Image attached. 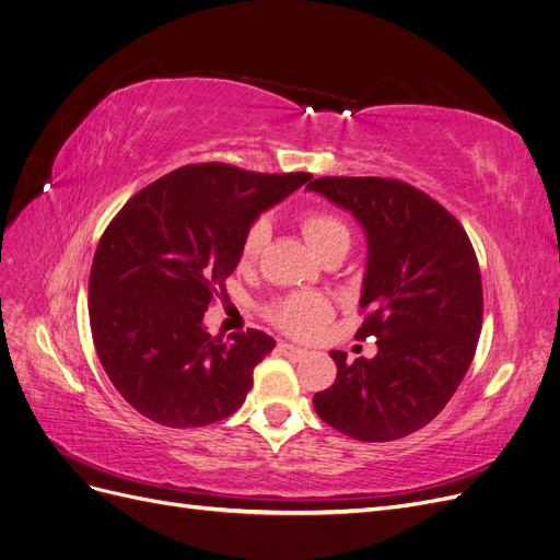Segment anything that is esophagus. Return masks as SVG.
<instances>
[{"mask_svg": "<svg viewBox=\"0 0 560 560\" xmlns=\"http://www.w3.org/2000/svg\"><path fill=\"white\" fill-rule=\"evenodd\" d=\"M278 349H280L284 355L294 358V361H299V358H303V355L307 353L305 349H301V347H296V345H289V342H280V345H278Z\"/></svg>", "mask_w": 560, "mask_h": 560, "instance_id": "esophagus-1", "label": "esophagus"}]
</instances>
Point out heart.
<instances>
[{
  "mask_svg": "<svg viewBox=\"0 0 560 560\" xmlns=\"http://www.w3.org/2000/svg\"><path fill=\"white\" fill-rule=\"evenodd\" d=\"M303 234L319 257L332 248H349V230L345 222L328 211H307L301 220ZM268 238H271V225L266 218L255 220L250 230L245 232L241 243V264H255L264 253ZM330 317V305L326 299L315 294H294L287 296L271 310V319L292 335L315 332Z\"/></svg>",
  "mask_w": 560,
  "mask_h": 560,
  "instance_id": "obj_1",
  "label": "heart"
}]
</instances>
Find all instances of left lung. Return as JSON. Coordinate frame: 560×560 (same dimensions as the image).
I'll return each mask as SVG.
<instances>
[{"instance_id":"left-lung-1","label":"left lung","mask_w":560,"mask_h":560,"mask_svg":"<svg viewBox=\"0 0 560 560\" xmlns=\"http://www.w3.org/2000/svg\"><path fill=\"white\" fill-rule=\"evenodd\" d=\"M307 190L351 213L368 238L355 338L376 340L374 358L338 365L312 405L324 422L358 441H395L448 405L474 361L482 328L480 268L464 228L432 197L395 178L324 176Z\"/></svg>"}]
</instances>
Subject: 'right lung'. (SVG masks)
<instances>
[{"mask_svg":"<svg viewBox=\"0 0 560 560\" xmlns=\"http://www.w3.org/2000/svg\"><path fill=\"white\" fill-rule=\"evenodd\" d=\"M310 178L186 165L132 195L109 222L89 276V324L103 370L132 409L186 430L243 405L276 340L250 328L222 342L207 332L205 312L259 213Z\"/></svg>","mask_w":560,"mask_h":560,"instance_id":"right-lung-1","label":"right lung"}]
</instances>
